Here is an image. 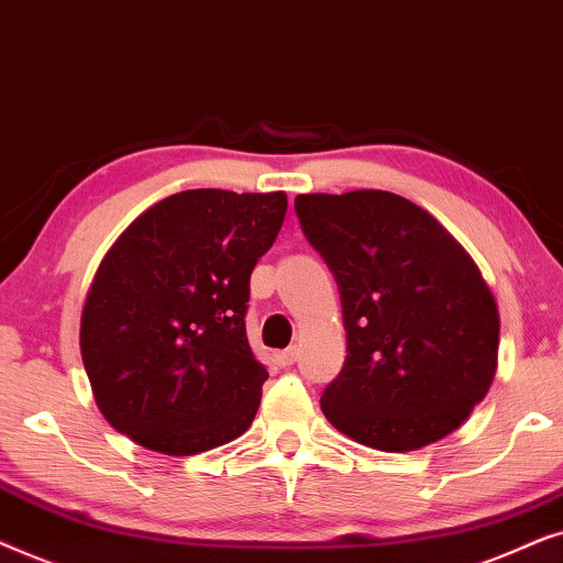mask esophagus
Returning <instances> with one entry per match:
<instances>
[{
  "mask_svg": "<svg viewBox=\"0 0 563 563\" xmlns=\"http://www.w3.org/2000/svg\"><path fill=\"white\" fill-rule=\"evenodd\" d=\"M298 355H301V350H298V347L280 350V352H275V363L280 365V368H288V365H294V363H296Z\"/></svg>",
  "mask_w": 563,
  "mask_h": 563,
  "instance_id": "34e87169",
  "label": "esophagus"
}]
</instances>
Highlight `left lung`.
Wrapping results in <instances>:
<instances>
[{
	"mask_svg": "<svg viewBox=\"0 0 563 563\" xmlns=\"http://www.w3.org/2000/svg\"><path fill=\"white\" fill-rule=\"evenodd\" d=\"M296 216L332 269L347 332L324 417L386 453L459 430L489 391L499 347L497 303L468 252L386 190L298 195Z\"/></svg>",
	"mask_w": 563,
	"mask_h": 563,
	"instance_id": "8db88e82",
	"label": "left lung"
}]
</instances>
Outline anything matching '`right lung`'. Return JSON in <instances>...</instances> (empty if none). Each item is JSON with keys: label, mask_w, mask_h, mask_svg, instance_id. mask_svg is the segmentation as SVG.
<instances>
[{"label": "right lung", "mask_w": 563, "mask_h": 563, "mask_svg": "<svg viewBox=\"0 0 563 563\" xmlns=\"http://www.w3.org/2000/svg\"><path fill=\"white\" fill-rule=\"evenodd\" d=\"M286 192L185 190L110 246L81 311V360L118 432L164 455L239 438L265 365L246 340L250 277L277 239Z\"/></svg>", "instance_id": "obj_1"}]
</instances>
